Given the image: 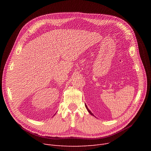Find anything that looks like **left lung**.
<instances>
[{
  "label": "left lung",
  "instance_id": "1",
  "mask_svg": "<svg viewBox=\"0 0 151 151\" xmlns=\"http://www.w3.org/2000/svg\"><path fill=\"white\" fill-rule=\"evenodd\" d=\"M86 107L87 109H88V112H89V113H90V114H91V115H93V114H92V113L91 112V111H90V110H89V109L88 108V107H87V106H86Z\"/></svg>",
  "mask_w": 151,
  "mask_h": 151
}]
</instances>
